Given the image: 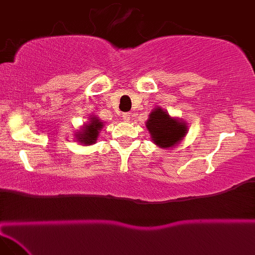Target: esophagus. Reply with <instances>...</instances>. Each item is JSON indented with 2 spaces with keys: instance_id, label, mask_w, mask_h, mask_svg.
<instances>
[{
  "instance_id": "obj_1",
  "label": "esophagus",
  "mask_w": 255,
  "mask_h": 255,
  "mask_svg": "<svg viewBox=\"0 0 255 255\" xmlns=\"http://www.w3.org/2000/svg\"><path fill=\"white\" fill-rule=\"evenodd\" d=\"M122 117H123V119H124V121H129V119H130V114H129V113H124L123 114V115H122Z\"/></svg>"
}]
</instances>
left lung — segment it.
<instances>
[{"mask_svg":"<svg viewBox=\"0 0 255 255\" xmlns=\"http://www.w3.org/2000/svg\"><path fill=\"white\" fill-rule=\"evenodd\" d=\"M145 127L148 128L152 141L163 149L175 147L187 132L186 124L182 119L171 117L161 107H156L151 112Z\"/></svg>","mask_w":255,"mask_h":255,"instance_id":"8db88e82","label":"left lung"}]
</instances>
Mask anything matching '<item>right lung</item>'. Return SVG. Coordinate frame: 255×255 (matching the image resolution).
Returning <instances> with one entry per match:
<instances>
[{"label": "right lung", "instance_id": "obj_1", "mask_svg": "<svg viewBox=\"0 0 255 255\" xmlns=\"http://www.w3.org/2000/svg\"><path fill=\"white\" fill-rule=\"evenodd\" d=\"M103 124L97 117L90 118L89 124L84 125L82 130L77 132V140L84 144H93L96 142L99 133L103 128Z\"/></svg>", "mask_w": 255, "mask_h": 255}]
</instances>
